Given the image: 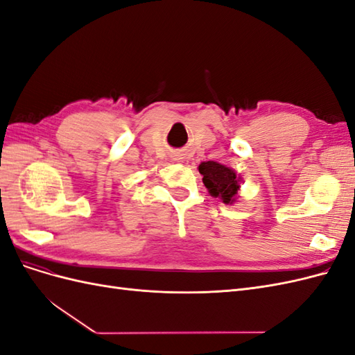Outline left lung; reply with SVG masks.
Segmentation results:
<instances>
[{
    "instance_id": "obj_1",
    "label": "left lung",
    "mask_w": 355,
    "mask_h": 355,
    "mask_svg": "<svg viewBox=\"0 0 355 355\" xmlns=\"http://www.w3.org/2000/svg\"><path fill=\"white\" fill-rule=\"evenodd\" d=\"M198 171L202 175V184L211 197L220 198L225 204H234L239 200L243 178L234 168L218 161H202Z\"/></svg>"
}]
</instances>
